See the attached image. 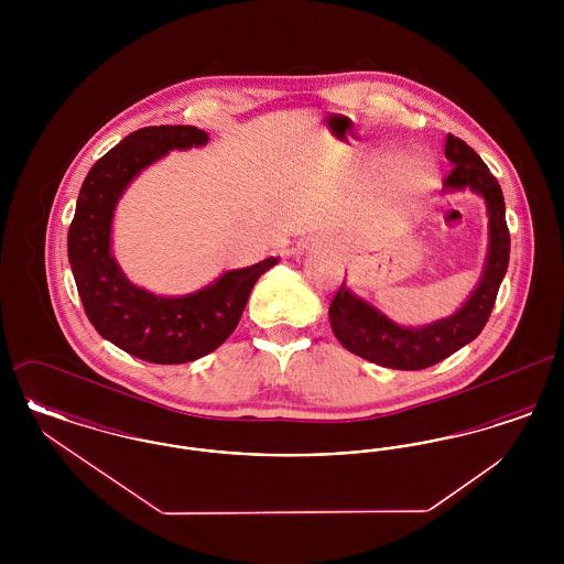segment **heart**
Wrapping results in <instances>:
<instances>
[{
  "label": "heart",
  "mask_w": 564,
  "mask_h": 564,
  "mask_svg": "<svg viewBox=\"0 0 564 564\" xmlns=\"http://www.w3.org/2000/svg\"><path fill=\"white\" fill-rule=\"evenodd\" d=\"M416 162H421V164H427V162L423 161V159H416Z\"/></svg>",
  "instance_id": "1"
}]
</instances>
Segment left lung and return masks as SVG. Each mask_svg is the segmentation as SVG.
Segmentation results:
<instances>
[{"label":"left lung","instance_id":"left-lung-1","mask_svg":"<svg viewBox=\"0 0 564 564\" xmlns=\"http://www.w3.org/2000/svg\"><path fill=\"white\" fill-rule=\"evenodd\" d=\"M444 154L453 162L444 188H471L482 194L490 221V247L482 281L463 308L448 319L412 329L389 322L375 306L355 297L345 283L332 297L329 323L345 349L393 370H425L471 343L488 322L499 285L510 262V230L506 221V200L497 177L482 159L455 134H446Z\"/></svg>","mask_w":564,"mask_h":564}]
</instances>
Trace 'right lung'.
Instances as JSON below:
<instances>
[{
  "mask_svg": "<svg viewBox=\"0 0 564 564\" xmlns=\"http://www.w3.org/2000/svg\"><path fill=\"white\" fill-rule=\"evenodd\" d=\"M209 134L196 127H145L124 137L88 171L67 232V253L84 313L95 329L150 364H188L209 355L239 325L251 288L276 264L269 258L221 274L214 285L161 297L134 288L109 253L113 207L134 175L169 150L205 145Z\"/></svg>",
  "mask_w": 564,
  "mask_h": 564,
  "instance_id": "add662e5",
  "label": "right lung"
}]
</instances>
